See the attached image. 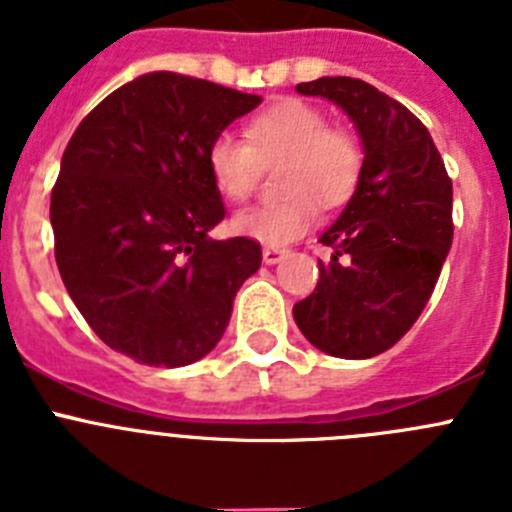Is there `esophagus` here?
Masks as SVG:
<instances>
[{"label": "esophagus", "instance_id": "34e87169", "mask_svg": "<svg viewBox=\"0 0 512 512\" xmlns=\"http://www.w3.org/2000/svg\"><path fill=\"white\" fill-rule=\"evenodd\" d=\"M284 256H287V251H284V248H279V246H266L264 248V261H266V264H279V261H282Z\"/></svg>", "mask_w": 512, "mask_h": 512}]
</instances>
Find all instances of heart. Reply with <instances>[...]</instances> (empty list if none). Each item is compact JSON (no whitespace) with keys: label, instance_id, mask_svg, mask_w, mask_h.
I'll return each instance as SVG.
<instances>
[{"label":"heart","instance_id":"b5f03b06","mask_svg":"<svg viewBox=\"0 0 512 512\" xmlns=\"http://www.w3.org/2000/svg\"><path fill=\"white\" fill-rule=\"evenodd\" d=\"M282 197L233 217L235 233L266 246H287L328 210L354 197L364 174V148L343 125L305 99H279L246 122V140L220 133L207 146V171L223 197L241 202L256 189L261 164L279 161Z\"/></svg>","mask_w":512,"mask_h":512}]
</instances>
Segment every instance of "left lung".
I'll return each mask as SVG.
<instances>
[{
	"instance_id": "left-lung-1",
	"label": "left lung",
	"mask_w": 512,
	"mask_h": 512,
	"mask_svg": "<svg viewBox=\"0 0 512 512\" xmlns=\"http://www.w3.org/2000/svg\"><path fill=\"white\" fill-rule=\"evenodd\" d=\"M297 92L341 104L364 140L354 197L318 241L333 248L312 295L292 307L297 328L338 359L395 346L433 295L454 238L451 179L413 112L351 76H323Z\"/></svg>"
}]
</instances>
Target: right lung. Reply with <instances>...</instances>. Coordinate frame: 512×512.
Wrapping results in <instances>:
<instances>
[{"label": "right lung", "instance_id": "1", "mask_svg": "<svg viewBox=\"0 0 512 512\" xmlns=\"http://www.w3.org/2000/svg\"><path fill=\"white\" fill-rule=\"evenodd\" d=\"M259 102L153 71L104 97L63 151L51 192L58 271L89 328L138 364L210 354L259 271V241L207 235L225 217L207 146Z\"/></svg>", "mask_w": 512, "mask_h": 512}]
</instances>
